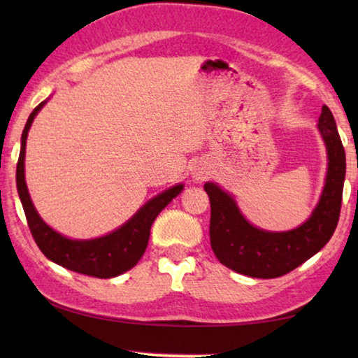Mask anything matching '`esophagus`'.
Returning <instances> with one entry per match:
<instances>
[{"label": "esophagus", "instance_id": "obj_1", "mask_svg": "<svg viewBox=\"0 0 358 358\" xmlns=\"http://www.w3.org/2000/svg\"><path fill=\"white\" fill-rule=\"evenodd\" d=\"M208 175H210L208 167H207V166H203V164L197 166L196 172H194V177H196V180H197V181H203L205 178L208 177Z\"/></svg>", "mask_w": 358, "mask_h": 358}]
</instances>
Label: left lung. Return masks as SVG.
I'll use <instances>...</instances> for the list:
<instances>
[{
  "instance_id": "left-lung-1",
  "label": "left lung",
  "mask_w": 358,
  "mask_h": 358,
  "mask_svg": "<svg viewBox=\"0 0 358 358\" xmlns=\"http://www.w3.org/2000/svg\"><path fill=\"white\" fill-rule=\"evenodd\" d=\"M319 131L329 151V172L316 210L300 227L289 232L260 230L245 220L229 194L213 183L203 186L211 207V250L222 265L240 275L270 280L295 270L329 243L341 213L346 153L327 106L320 113Z\"/></svg>"
}]
</instances>
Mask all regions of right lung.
<instances>
[{"instance_id":"right-lung-1","label":"right lung","mask_w":358,"mask_h":358,"mask_svg":"<svg viewBox=\"0 0 358 358\" xmlns=\"http://www.w3.org/2000/svg\"><path fill=\"white\" fill-rule=\"evenodd\" d=\"M45 102L34 108L29 115L22 134V148L17 162V191L25 210L28 227L39 246V250L52 262L64 266V268L77 271V273L94 278H113L131 270L147 250L151 224L156 216L164 210L166 205L177 197L183 189V185H177L166 192L151 199L148 203L137 211L131 220L115 232L96 240H69L57 234L41 220L34 205L29 199L25 183V147L27 136L31 128L36 113Z\"/></svg>"}]
</instances>
